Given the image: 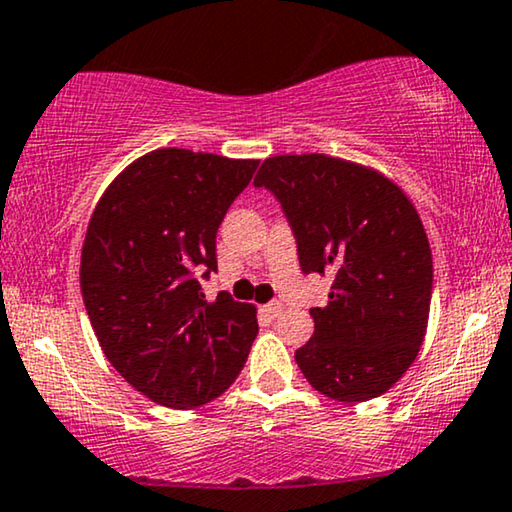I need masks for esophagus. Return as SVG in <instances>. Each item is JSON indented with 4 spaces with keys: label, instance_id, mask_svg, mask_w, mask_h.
I'll use <instances>...</instances> for the list:
<instances>
[{
    "label": "esophagus",
    "instance_id": "obj_1",
    "mask_svg": "<svg viewBox=\"0 0 512 512\" xmlns=\"http://www.w3.org/2000/svg\"><path fill=\"white\" fill-rule=\"evenodd\" d=\"M262 313L269 315V318H278V315L283 313V304H280V301H271V304L262 306Z\"/></svg>",
    "mask_w": 512,
    "mask_h": 512
}]
</instances>
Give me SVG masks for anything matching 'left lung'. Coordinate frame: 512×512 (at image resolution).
<instances>
[{
    "label": "left lung",
    "mask_w": 512,
    "mask_h": 512,
    "mask_svg": "<svg viewBox=\"0 0 512 512\" xmlns=\"http://www.w3.org/2000/svg\"><path fill=\"white\" fill-rule=\"evenodd\" d=\"M255 187L278 199L304 273H331L329 301L311 308L315 331L294 352L329 399L380 397L424 341L434 264L415 206L390 178L329 155L264 160Z\"/></svg>",
    "instance_id": "left-lung-1"
}]
</instances>
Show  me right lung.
<instances>
[{"mask_svg": "<svg viewBox=\"0 0 512 512\" xmlns=\"http://www.w3.org/2000/svg\"><path fill=\"white\" fill-rule=\"evenodd\" d=\"M257 164L153 150L106 187L90 218L81 255L85 311L113 369L162 406H204L248 359L255 306L227 292L206 301L199 278L218 271L215 234Z\"/></svg>", "mask_w": 512, "mask_h": 512, "instance_id": "obj_1", "label": "right lung"}]
</instances>
